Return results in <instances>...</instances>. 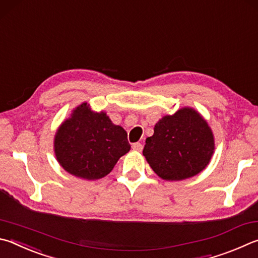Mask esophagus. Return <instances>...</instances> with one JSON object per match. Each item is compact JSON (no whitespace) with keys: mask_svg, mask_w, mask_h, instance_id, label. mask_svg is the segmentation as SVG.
Masks as SVG:
<instances>
[{"mask_svg":"<svg viewBox=\"0 0 258 258\" xmlns=\"http://www.w3.org/2000/svg\"><path fill=\"white\" fill-rule=\"evenodd\" d=\"M132 149L134 150V151H137V152H141L142 149H143V145L141 143H139V142L138 143H133Z\"/></svg>","mask_w":258,"mask_h":258,"instance_id":"34e87169","label":"esophagus"}]
</instances>
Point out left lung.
<instances>
[{"label":"left lung","mask_w":258,"mask_h":258,"mask_svg":"<svg viewBox=\"0 0 258 258\" xmlns=\"http://www.w3.org/2000/svg\"><path fill=\"white\" fill-rule=\"evenodd\" d=\"M214 135L204 117L190 107L166 115L147 138L143 156L163 180L177 181L204 170L214 153Z\"/></svg>","instance_id":"8db88e82"}]
</instances>
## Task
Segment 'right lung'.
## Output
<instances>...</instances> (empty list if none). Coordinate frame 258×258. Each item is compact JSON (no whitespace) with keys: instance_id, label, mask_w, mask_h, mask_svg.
I'll use <instances>...</instances> for the list:
<instances>
[{"instance_id":"right-lung-1","label":"right lung","mask_w":258,"mask_h":258,"mask_svg":"<svg viewBox=\"0 0 258 258\" xmlns=\"http://www.w3.org/2000/svg\"><path fill=\"white\" fill-rule=\"evenodd\" d=\"M131 145L127 133L115 125L105 111H93L82 102L58 126L54 152L65 171L87 180H96L113 170Z\"/></svg>"}]
</instances>
